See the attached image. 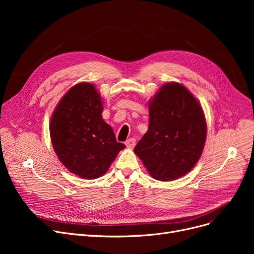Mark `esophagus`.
Returning a JSON list of instances; mask_svg holds the SVG:
<instances>
[{"label":"esophagus","mask_w":254,"mask_h":254,"mask_svg":"<svg viewBox=\"0 0 254 254\" xmlns=\"http://www.w3.org/2000/svg\"><path fill=\"white\" fill-rule=\"evenodd\" d=\"M126 145H127V147L132 148L136 145V140L134 138H129L128 140L126 141Z\"/></svg>","instance_id":"34e87169"}]
</instances>
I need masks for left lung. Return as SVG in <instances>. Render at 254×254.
Masks as SVG:
<instances>
[{"instance_id":"1","label":"left lung","mask_w":254,"mask_h":254,"mask_svg":"<svg viewBox=\"0 0 254 254\" xmlns=\"http://www.w3.org/2000/svg\"><path fill=\"white\" fill-rule=\"evenodd\" d=\"M207 125L201 105L182 84L170 82L149 102V127L134 149L156 180L184 176L202 155Z\"/></svg>"}]
</instances>
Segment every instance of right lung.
Wrapping results in <instances>:
<instances>
[{
  "instance_id": "obj_1",
  "label": "right lung",
  "mask_w": 254,
  "mask_h": 254,
  "mask_svg": "<svg viewBox=\"0 0 254 254\" xmlns=\"http://www.w3.org/2000/svg\"><path fill=\"white\" fill-rule=\"evenodd\" d=\"M100 93L91 83L74 85L52 114L50 137L61 163L73 174L96 179L108 171L126 145L102 118Z\"/></svg>"
}]
</instances>
